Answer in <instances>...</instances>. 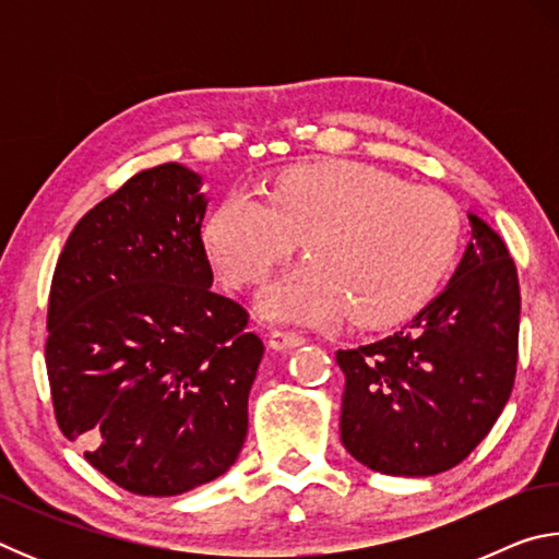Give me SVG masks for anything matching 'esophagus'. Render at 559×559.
I'll use <instances>...</instances> for the list:
<instances>
[{
    "label": "esophagus",
    "instance_id": "obj_1",
    "mask_svg": "<svg viewBox=\"0 0 559 559\" xmlns=\"http://www.w3.org/2000/svg\"><path fill=\"white\" fill-rule=\"evenodd\" d=\"M306 343L302 333H296V330H273L269 337V345L273 349H290V347H300Z\"/></svg>",
    "mask_w": 559,
    "mask_h": 559
}]
</instances>
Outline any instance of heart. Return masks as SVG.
I'll return each instance as SVG.
<instances>
[{"instance_id": "obj_1", "label": "heart", "mask_w": 559, "mask_h": 559, "mask_svg": "<svg viewBox=\"0 0 559 559\" xmlns=\"http://www.w3.org/2000/svg\"><path fill=\"white\" fill-rule=\"evenodd\" d=\"M459 234L441 189L340 159L288 169L269 197L231 189L206 219L204 243L226 283L253 286L302 241L308 261L263 293V313L380 328L437 293Z\"/></svg>"}]
</instances>
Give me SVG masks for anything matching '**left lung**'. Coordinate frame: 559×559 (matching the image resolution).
<instances>
[{"label":"left lung","mask_w":559,"mask_h":559,"mask_svg":"<svg viewBox=\"0 0 559 559\" xmlns=\"http://www.w3.org/2000/svg\"><path fill=\"white\" fill-rule=\"evenodd\" d=\"M453 278L394 335L337 349L340 439L367 468L433 476L486 439L515 384L520 286L506 243L468 214Z\"/></svg>","instance_id":"obj_1"}]
</instances>
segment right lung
Wrapping results in <instances>:
<instances>
[{
    "label": "right lung",
    "instance_id": "1",
    "mask_svg": "<svg viewBox=\"0 0 559 559\" xmlns=\"http://www.w3.org/2000/svg\"><path fill=\"white\" fill-rule=\"evenodd\" d=\"M202 177L138 173L73 226L46 316V372L66 439L112 484L179 496L229 471L263 343L212 290Z\"/></svg>",
    "mask_w": 559,
    "mask_h": 559
}]
</instances>
